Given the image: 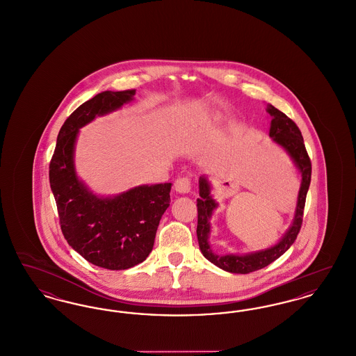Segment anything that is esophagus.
Returning <instances> with one entry per match:
<instances>
[{
    "label": "esophagus",
    "instance_id": "obj_1",
    "mask_svg": "<svg viewBox=\"0 0 356 356\" xmlns=\"http://www.w3.org/2000/svg\"><path fill=\"white\" fill-rule=\"evenodd\" d=\"M191 186H192L191 179H188V177H179L175 181V189L179 193H188L191 191Z\"/></svg>",
    "mask_w": 356,
    "mask_h": 356
}]
</instances>
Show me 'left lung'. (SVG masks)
<instances>
[{"label":"left lung","mask_w":356,"mask_h":356,"mask_svg":"<svg viewBox=\"0 0 356 356\" xmlns=\"http://www.w3.org/2000/svg\"><path fill=\"white\" fill-rule=\"evenodd\" d=\"M267 112L271 116V128H270V137L272 140L284 148V151L289 154L292 161L295 163L296 168L302 175V183L298 195V203L293 215V220L291 227L283 237L270 248L250 252V254H219L212 251L209 244V235H211V218L213 211L218 208V203L213 200L211 195V184L205 176H200L199 179V195L197 199V240L200 251L205 259L211 263L218 266L224 271L231 273H250V272L261 270L271 264L276 259L287 251L288 248L293 244L296 236L300 231L302 221H303V211H305V197L311 183V160L308 153L305 151V141L302 132L299 131L298 125L287 118L283 112L276 109L273 105L267 106Z\"/></svg>","instance_id":"8db88e82"}]
</instances>
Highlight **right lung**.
<instances>
[{
    "mask_svg": "<svg viewBox=\"0 0 356 356\" xmlns=\"http://www.w3.org/2000/svg\"><path fill=\"white\" fill-rule=\"evenodd\" d=\"M135 93L105 90L81 104L61 127L49 165L51 192L69 245L89 263L112 271L135 267L152 252L172 184L135 186L112 197L95 195L76 173L74 145L80 128L132 102Z\"/></svg>",
    "mask_w": 356,
    "mask_h": 356,
    "instance_id": "right-lung-1",
    "label": "right lung"
}]
</instances>
